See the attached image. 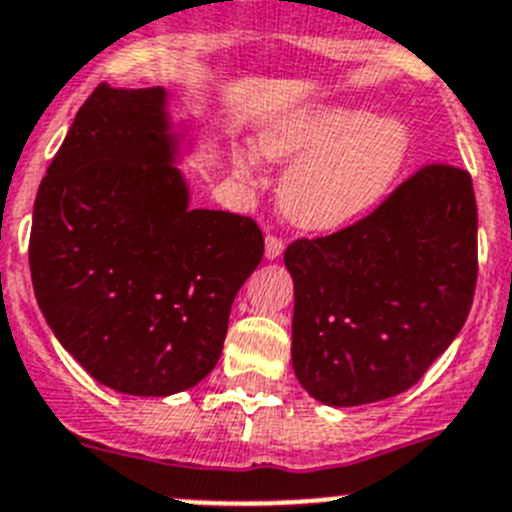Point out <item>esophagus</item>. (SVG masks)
<instances>
[{"mask_svg":"<svg viewBox=\"0 0 512 512\" xmlns=\"http://www.w3.org/2000/svg\"><path fill=\"white\" fill-rule=\"evenodd\" d=\"M281 253H284V238L281 236H266V259H279Z\"/></svg>","mask_w":512,"mask_h":512,"instance_id":"34e87169","label":"esophagus"}]
</instances>
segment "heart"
I'll use <instances>...</instances> for the list:
<instances>
[{
	"mask_svg": "<svg viewBox=\"0 0 512 512\" xmlns=\"http://www.w3.org/2000/svg\"><path fill=\"white\" fill-rule=\"evenodd\" d=\"M406 129L353 106H325L281 121L261 137L269 162H294L279 185L281 213L304 231H335L386 195L406 157ZM253 175V159L236 162Z\"/></svg>",
	"mask_w": 512,
	"mask_h": 512,
	"instance_id": "heart-1",
	"label": "heart"
}]
</instances>
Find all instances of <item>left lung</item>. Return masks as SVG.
Listing matches in <instances>:
<instances>
[{
	"mask_svg": "<svg viewBox=\"0 0 512 512\" xmlns=\"http://www.w3.org/2000/svg\"><path fill=\"white\" fill-rule=\"evenodd\" d=\"M284 261L299 383L330 406L409 391L452 345L475 297L470 172L426 164L353 225L289 243Z\"/></svg>",
	"mask_w": 512,
	"mask_h": 512,
	"instance_id": "1",
	"label": "left lung"
}]
</instances>
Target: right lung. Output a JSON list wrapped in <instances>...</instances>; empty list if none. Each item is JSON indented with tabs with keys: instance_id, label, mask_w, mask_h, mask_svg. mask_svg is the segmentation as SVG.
Returning <instances> with one entry per match:
<instances>
[{
	"instance_id": "obj_1",
	"label": "right lung",
	"mask_w": 512,
	"mask_h": 512,
	"mask_svg": "<svg viewBox=\"0 0 512 512\" xmlns=\"http://www.w3.org/2000/svg\"><path fill=\"white\" fill-rule=\"evenodd\" d=\"M162 106V88H93L32 210V287L50 330L98 383L131 396L203 381L264 259L253 218L187 208Z\"/></svg>"
}]
</instances>
